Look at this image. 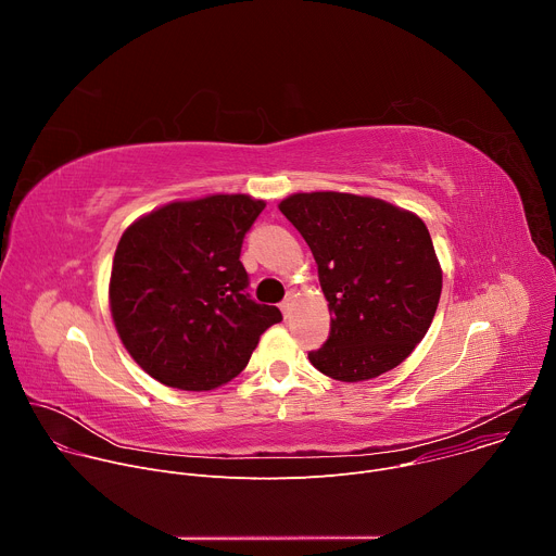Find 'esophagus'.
I'll use <instances>...</instances> for the list:
<instances>
[{"label": "esophagus", "instance_id": "obj_1", "mask_svg": "<svg viewBox=\"0 0 556 556\" xmlns=\"http://www.w3.org/2000/svg\"><path fill=\"white\" fill-rule=\"evenodd\" d=\"M279 307H281L283 316H290V309H292V296L288 294V296L281 301V305H279Z\"/></svg>", "mask_w": 556, "mask_h": 556}]
</instances>
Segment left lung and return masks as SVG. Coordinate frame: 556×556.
Listing matches in <instances>:
<instances>
[{
  "label": "left lung",
  "mask_w": 556,
  "mask_h": 556,
  "mask_svg": "<svg viewBox=\"0 0 556 556\" xmlns=\"http://www.w3.org/2000/svg\"><path fill=\"white\" fill-rule=\"evenodd\" d=\"M319 266L330 337L309 363L361 382L401 365L425 339L442 292V268L425 222L371 195L292 193L279 202Z\"/></svg>",
  "instance_id": "obj_1"
}]
</instances>
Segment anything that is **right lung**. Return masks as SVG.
<instances>
[{"instance_id": "1", "label": "right lung", "mask_w": 556, "mask_h": 556, "mask_svg": "<svg viewBox=\"0 0 556 556\" xmlns=\"http://www.w3.org/2000/svg\"><path fill=\"white\" fill-rule=\"evenodd\" d=\"M266 202L247 193L176 200L131 222L112 262L110 309L129 356L157 382L208 391L240 374L281 321L255 303L240 262Z\"/></svg>"}]
</instances>
